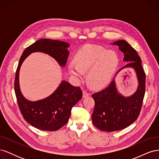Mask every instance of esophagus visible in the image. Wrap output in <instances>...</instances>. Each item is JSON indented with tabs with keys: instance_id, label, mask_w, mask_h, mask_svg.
I'll return each mask as SVG.
<instances>
[{
	"instance_id": "34e87169",
	"label": "esophagus",
	"mask_w": 159,
	"mask_h": 159,
	"mask_svg": "<svg viewBox=\"0 0 159 159\" xmlns=\"http://www.w3.org/2000/svg\"><path fill=\"white\" fill-rule=\"evenodd\" d=\"M89 95V93L88 92H87V91H83V98H85L88 97Z\"/></svg>"
}]
</instances>
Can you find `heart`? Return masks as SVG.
<instances>
[{
	"mask_svg": "<svg viewBox=\"0 0 159 159\" xmlns=\"http://www.w3.org/2000/svg\"><path fill=\"white\" fill-rule=\"evenodd\" d=\"M74 63L68 65L70 74L81 80L87 70L88 82L93 88H100L111 80L120 63L116 52L95 44H86L75 53Z\"/></svg>",
	"mask_w": 159,
	"mask_h": 159,
	"instance_id": "b5f03b06",
	"label": "heart"
}]
</instances>
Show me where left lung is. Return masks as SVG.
Returning a JSON list of instances; mask_svg holds the SVG:
<instances>
[{
    "label": "left lung",
    "instance_id": "left-lung-1",
    "mask_svg": "<svg viewBox=\"0 0 159 159\" xmlns=\"http://www.w3.org/2000/svg\"><path fill=\"white\" fill-rule=\"evenodd\" d=\"M113 44L119 46V50L124 54L123 60L128 63L117 72L106 88L92 95L95 101L91 115L93 123L101 131L107 132L122 130L136 121L141 110L145 91L146 75L137 51L125 40L115 41ZM129 67L136 71L139 84L135 93L125 97L118 91L114 78L120 70Z\"/></svg>",
    "mask_w": 159,
    "mask_h": 159
}]
</instances>
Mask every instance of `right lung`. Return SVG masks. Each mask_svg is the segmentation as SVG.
Listing matches in <instances>:
<instances>
[{
  "mask_svg": "<svg viewBox=\"0 0 159 159\" xmlns=\"http://www.w3.org/2000/svg\"><path fill=\"white\" fill-rule=\"evenodd\" d=\"M68 43L51 39H40L25 49L21 56L16 72L14 91L22 116L32 126L43 131H57L68 123L71 110L82 98L79 87L62 81L48 97L36 102L28 100L21 93L19 84L20 67L31 53L40 52L48 54L61 67L66 66L70 52Z\"/></svg>",
  "mask_w": 159,
  "mask_h": 159,
  "instance_id": "right-lung-1",
  "label": "right lung"
}]
</instances>
